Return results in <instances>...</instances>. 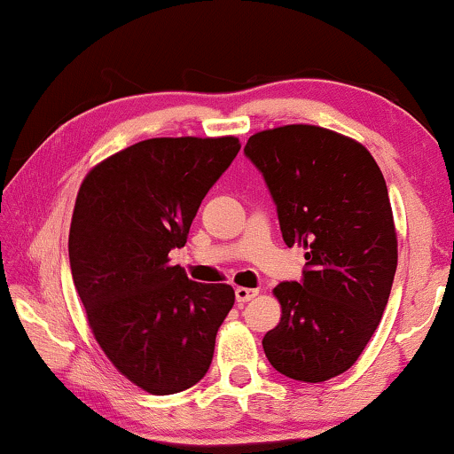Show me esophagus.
I'll return each mask as SVG.
<instances>
[{
  "label": "esophagus",
  "instance_id": "obj_1",
  "mask_svg": "<svg viewBox=\"0 0 454 454\" xmlns=\"http://www.w3.org/2000/svg\"><path fill=\"white\" fill-rule=\"evenodd\" d=\"M258 295V289H247V287H238L235 289V300H238L239 306H244L246 301L254 300Z\"/></svg>",
  "mask_w": 454,
  "mask_h": 454
}]
</instances>
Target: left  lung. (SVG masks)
Listing matches in <instances>:
<instances>
[{"mask_svg":"<svg viewBox=\"0 0 454 454\" xmlns=\"http://www.w3.org/2000/svg\"><path fill=\"white\" fill-rule=\"evenodd\" d=\"M244 153L277 204L285 244L306 247L301 281L275 287L281 322L264 334V353L294 380H331L362 356L393 287L387 182L359 142L318 126L264 129Z\"/></svg>","mask_w":454,"mask_h":454,"instance_id":"8db88e82","label":"left lung"}]
</instances>
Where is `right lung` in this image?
Instances as JSON below:
<instances>
[{
	"label": "right lung",
	"instance_id": "right-lung-1",
	"mask_svg": "<svg viewBox=\"0 0 454 454\" xmlns=\"http://www.w3.org/2000/svg\"><path fill=\"white\" fill-rule=\"evenodd\" d=\"M239 140L151 138L98 163L80 185L70 269L105 356L136 387L173 395L210 368L231 285L190 281L169 252L184 247L202 198Z\"/></svg>",
	"mask_w": 454,
	"mask_h": 454
}]
</instances>
